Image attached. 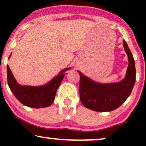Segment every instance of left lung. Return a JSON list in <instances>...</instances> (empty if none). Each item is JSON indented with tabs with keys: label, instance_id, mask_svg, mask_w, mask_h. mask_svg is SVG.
I'll return each instance as SVG.
<instances>
[{
	"label": "left lung",
	"instance_id": "1",
	"mask_svg": "<svg viewBox=\"0 0 146 146\" xmlns=\"http://www.w3.org/2000/svg\"><path fill=\"white\" fill-rule=\"evenodd\" d=\"M123 46L128 58V66L124 78L119 82L101 84L80 74L79 92L84 107L96 111H111L119 108L131 94L135 82V61L126 42Z\"/></svg>",
	"mask_w": 146,
	"mask_h": 146
}]
</instances>
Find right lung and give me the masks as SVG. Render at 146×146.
Segmentation results:
<instances>
[{
  "label": "right lung",
  "instance_id": "right-lung-1",
  "mask_svg": "<svg viewBox=\"0 0 146 146\" xmlns=\"http://www.w3.org/2000/svg\"><path fill=\"white\" fill-rule=\"evenodd\" d=\"M70 69L71 68H66L61 70L56 76L44 85L30 86L19 84L7 65L8 85L16 98L25 106L34 108L48 107L54 100L56 93L64 77L66 72Z\"/></svg>",
  "mask_w": 146,
  "mask_h": 146
}]
</instances>
